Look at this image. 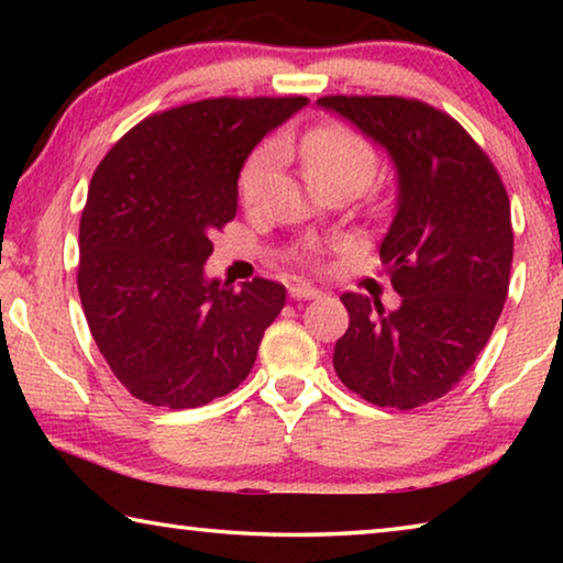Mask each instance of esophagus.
<instances>
[{"mask_svg":"<svg viewBox=\"0 0 563 563\" xmlns=\"http://www.w3.org/2000/svg\"><path fill=\"white\" fill-rule=\"evenodd\" d=\"M322 290L312 288V285L308 283H295L290 285V298L292 300H312V298H320Z\"/></svg>","mask_w":563,"mask_h":563,"instance_id":"obj_1","label":"esophagus"}]
</instances>
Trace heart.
I'll use <instances>...</instances> for the list:
<instances>
[{"instance_id":"heart-1","label":"heart","mask_w":563,"mask_h":563,"mask_svg":"<svg viewBox=\"0 0 563 563\" xmlns=\"http://www.w3.org/2000/svg\"><path fill=\"white\" fill-rule=\"evenodd\" d=\"M302 158L312 178L328 190H362L377 174V151L360 131L345 123H322L305 133ZM283 161L278 141H265L251 151L238 174V194L245 206L261 201L265 186Z\"/></svg>"}]
</instances>
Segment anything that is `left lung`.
I'll use <instances>...</instances> for the list:
<instances>
[{
    "label": "left lung",
    "instance_id": "left-lung-1",
    "mask_svg": "<svg viewBox=\"0 0 563 563\" xmlns=\"http://www.w3.org/2000/svg\"><path fill=\"white\" fill-rule=\"evenodd\" d=\"M387 151L397 208L379 243L393 288L385 310L345 292L350 328L332 365L342 385L377 407L412 409L444 397L487 345L509 292V196L489 156L452 117L402 97H322Z\"/></svg>",
    "mask_w": 563,
    "mask_h": 563
}]
</instances>
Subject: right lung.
Returning a JSON list of instances; mask_svg holds the SVG:
<instances>
[{
  "mask_svg": "<svg viewBox=\"0 0 563 563\" xmlns=\"http://www.w3.org/2000/svg\"><path fill=\"white\" fill-rule=\"evenodd\" d=\"M305 97L206 99L133 126L89 184L79 295L111 373L141 402H213L253 369L285 285L206 278L211 235L238 211V174Z\"/></svg>",
  "mask_w": 563,
  "mask_h": 563,
  "instance_id": "1",
  "label": "right lung"
}]
</instances>
